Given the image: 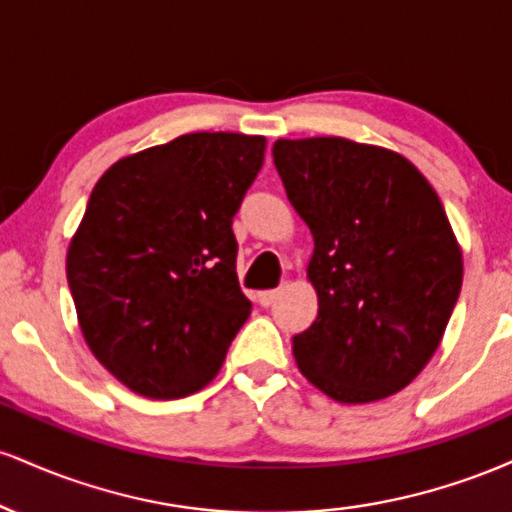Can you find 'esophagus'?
Listing matches in <instances>:
<instances>
[{"label":"esophagus","mask_w":512,"mask_h":512,"mask_svg":"<svg viewBox=\"0 0 512 512\" xmlns=\"http://www.w3.org/2000/svg\"><path fill=\"white\" fill-rule=\"evenodd\" d=\"M276 298H279V291H262L260 296H257V301H260L262 308H269V305H274Z\"/></svg>","instance_id":"esophagus-1"}]
</instances>
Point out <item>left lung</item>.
<instances>
[{"instance_id": "obj_1", "label": "left lung", "mask_w": 512, "mask_h": 512, "mask_svg": "<svg viewBox=\"0 0 512 512\" xmlns=\"http://www.w3.org/2000/svg\"><path fill=\"white\" fill-rule=\"evenodd\" d=\"M274 166L313 233L317 317L293 337L298 370L334 402L404 390L436 354L462 286L443 204L397 151L344 137L276 139Z\"/></svg>"}]
</instances>
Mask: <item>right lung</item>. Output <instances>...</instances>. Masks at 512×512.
I'll use <instances>...</instances> for the list:
<instances>
[{"mask_svg": "<svg viewBox=\"0 0 512 512\" xmlns=\"http://www.w3.org/2000/svg\"><path fill=\"white\" fill-rule=\"evenodd\" d=\"M267 139L195 132L113 163L67 250L91 354L137 395L178 399L219 373L250 317L233 216Z\"/></svg>", "mask_w": 512, "mask_h": 512, "instance_id": "add662e5", "label": "right lung"}]
</instances>
